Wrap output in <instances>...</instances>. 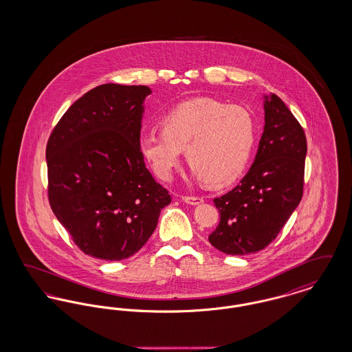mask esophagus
Here are the masks:
<instances>
[{
  "mask_svg": "<svg viewBox=\"0 0 352 352\" xmlns=\"http://www.w3.org/2000/svg\"><path fill=\"white\" fill-rule=\"evenodd\" d=\"M182 201L187 203V204H190V206H198V204L203 203V199L199 197H182Z\"/></svg>",
  "mask_w": 352,
  "mask_h": 352,
  "instance_id": "34e87169",
  "label": "esophagus"
}]
</instances>
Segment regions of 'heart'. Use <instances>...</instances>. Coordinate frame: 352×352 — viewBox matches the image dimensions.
<instances>
[{
    "label": "heart",
    "instance_id": "obj_1",
    "mask_svg": "<svg viewBox=\"0 0 352 352\" xmlns=\"http://www.w3.org/2000/svg\"><path fill=\"white\" fill-rule=\"evenodd\" d=\"M162 131H146L138 148L154 173L168 181L186 149L191 174L208 186L236 181L251 157L256 125L251 112L211 98L184 101L161 120Z\"/></svg>",
    "mask_w": 352,
    "mask_h": 352
}]
</instances>
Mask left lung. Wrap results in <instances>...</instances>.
I'll use <instances>...</instances> for the list:
<instances>
[{
  "instance_id": "left-lung-1",
  "label": "left lung",
  "mask_w": 352,
  "mask_h": 352,
  "mask_svg": "<svg viewBox=\"0 0 352 352\" xmlns=\"http://www.w3.org/2000/svg\"><path fill=\"white\" fill-rule=\"evenodd\" d=\"M263 99L264 132L251 168L234 190L214 199L220 223L208 241L232 256L264 250L302 198L306 135L277 95Z\"/></svg>"
}]
</instances>
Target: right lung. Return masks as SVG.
Segmentation results:
<instances>
[{
    "label": "right lung",
    "instance_id": "obj_1",
    "mask_svg": "<svg viewBox=\"0 0 352 352\" xmlns=\"http://www.w3.org/2000/svg\"><path fill=\"white\" fill-rule=\"evenodd\" d=\"M151 94L148 85H99L68 108L47 142L51 208L75 244L100 260L140 251L171 201L138 148Z\"/></svg>",
    "mask_w": 352,
    "mask_h": 352
}]
</instances>
